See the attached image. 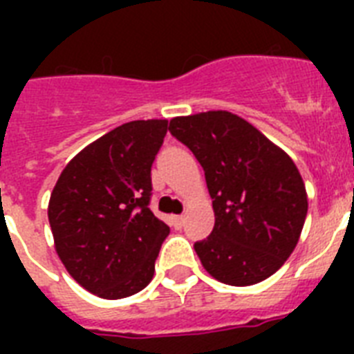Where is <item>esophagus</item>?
Returning <instances> with one entry per match:
<instances>
[{
  "instance_id": "obj_1",
  "label": "esophagus",
  "mask_w": 354,
  "mask_h": 354,
  "mask_svg": "<svg viewBox=\"0 0 354 354\" xmlns=\"http://www.w3.org/2000/svg\"><path fill=\"white\" fill-rule=\"evenodd\" d=\"M185 224V216L182 215H176V216H172V226L176 227V230H180V227Z\"/></svg>"
}]
</instances>
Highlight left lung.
<instances>
[{"label": "left lung", "instance_id": "left-lung-1", "mask_svg": "<svg viewBox=\"0 0 354 354\" xmlns=\"http://www.w3.org/2000/svg\"><path fill=\"white\" fill-rule=\"evenodd\" d=\"M169 130L205 172L215 227L194 252L215 279L261 283L285 264L301 235L308 202L290 156L232 112L174 118Z\"/></svg>", "mask_w": 354, "mask_h": 354}]
</instances>
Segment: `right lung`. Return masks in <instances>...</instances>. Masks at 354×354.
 <instances>
[{
  "mask_svg": "<svg viewBox=\"0 0 354 354\" xmlns=\"http://www.w3.org/2000/svg\"><path fill=\"white\" fill-rule=\"evenodd\" d=\"M167 119L130 121L80 150L49 200L55 248L69 275L104 299L138 294L154 275L169 226L150 211V169Z\"/></svg>",
  "mask_w": 354,
  "mask_h": 354,
  "instance_id": "right-lung-1",
  "label": "right lung"
}]
</instances>
